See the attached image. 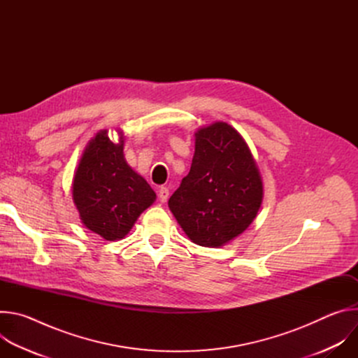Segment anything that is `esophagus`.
Masks as SVG:
<instances>
[{"mask_svg": "<svg viewBox=\"0 0 358 358\" xmlns=\"http://www.w3.org/2000/svg\"><path fill=\"white\" fill-rule=\"evenodd\" d=\"M169 198V188L167 187H160L159 188V199L162 202H166Z\"/></svg>", "mask_w": 358, "mask_h": 358, "instance_id": "esophagus-1", "label": "esophagus"}]
</instances>
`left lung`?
<instances>
[{
  "mask_svg": "<svg viewBox=\"0 0 358 358\" xmlns=\"http://www.w3.org/2000/svg\"><path fill=\"white\" fill-rule=\"evenodd\" d=\"M262 199V177L243 137L225 122L199 129L189 173L169 199L185 235L220 248L252 224Z\"/></svg>",
  "mask_w": 358,
  "mask_h": 358,
  "instance_id": "obj_1",
  "label": "left lung"
}]
</instances>
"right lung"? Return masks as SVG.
Returning a JSON list of instances; mask_svg holds the SVG:
<instances>
[{
  "instance_id": "right-lung-1",
  "label": "right lung",
  "mask_w": 358,
  "mask_h": 358,
  "mask_svg": "<svg viewBox=\"0 0 358 358\" xmlns=\"http://www.w3.org/2000/svg\"><path fill=\"white\" fill-rule=\"evenodd\" d=\"M119 143L100 130L86 145L72 184L73 202L82 224L106 241L124 238L140 214L156 201V192L137 174Z\"/></svg>"
}]
</instances>
